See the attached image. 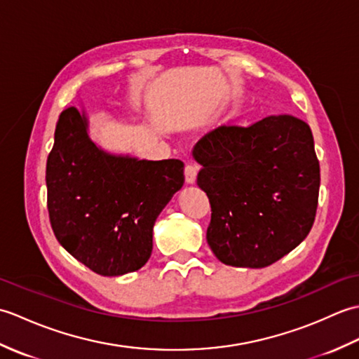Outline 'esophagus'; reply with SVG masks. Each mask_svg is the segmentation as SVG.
<instances>
[{"mask_svg": "<svg viewBox=\"0 0 359 359\" xmlns=\"http://www.w3.org/2000/svg\"><path fill=\"white\" fill-rule=\"evenodd\" d=\"M197 171H199V168H197L196 163H188L185 166V179L188 184H194L197 177Z\"/></svg>", "mask_w": 359, "mask_h": 359, "instance_id": "1", "label": "esophagus"}]
</instances>
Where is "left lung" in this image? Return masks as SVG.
Returning <instances> with one entry per match:
<instances>
[{
	"label": "left lung",
	"instance_id": "8db88e82",
	"mask_svg": "<svg viewBox=\"0 0 359 359\" xmlns=\"http://www.w3.org/2000/svg\"><path fill=\"white\" fill-rule=\"evenodd\" d=\"M193 157L211 205L207 241L220 262L264 269L307 238L321 175L306 121L282 114L220 126L194 144Z\"/></svg>",
	"mask_w": 359,
	"mask_h": 359
}]
</instances>
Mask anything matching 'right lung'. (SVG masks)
<instances>
[{
    "label": "right lung",
    "mask_w": 359,
    "mask_h": 359,
    "mask_svg": "<svg viewBox=\"0 0 359 359\" xmlns=\"http://www.w3.org/2000/svg\"><path fill=\"white\" fill-rule=\"evenodd\" d=\"M88 131L85 109L60 114L46 165L50 225L88 269L121 276L148 262L156 219L184 187V162L112 154Z\"/></svg>",
    "instance_id": "1"
}]
</instances>
